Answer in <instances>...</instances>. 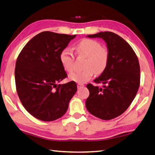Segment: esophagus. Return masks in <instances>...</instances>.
<instances>
[{"instance_id": "1", "label": "esophagus", "mask_w": 155, "mask_h": 155, "mask_svg": "<svg viewBox=\"0 0 155 155\" xmlns=\"http://www.w3.org/2000/svg\"><path fill=\"white\" fill-rule=\"evenodd\" d=\"M84 87V84H78V89H81V88H82V87Z\"/></svg>"}]
</instances>
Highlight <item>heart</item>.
<instances>
[{
  "label": "heart",
  "mask_w": 155,
  "mask_h": 155,
  "mask_svg": "<svg viewBox=\"0 0 155 155\" xmlns=\"http://www.w3.org/2000/svg\"><path fill=\"white\" fill-rule=\"evenodd\" d=\"M78 55L86 57L83 70L75 71L69 75V79L79 84L86 83L92 78L94 74L102 73L109 61V52L106 47L95 40L84 39L75 46ZM63 68L69 73L75 69V57L68 49H65L60 54Z\"/></svg>",
  "instance_id": "obj_1"
}]
</instances>
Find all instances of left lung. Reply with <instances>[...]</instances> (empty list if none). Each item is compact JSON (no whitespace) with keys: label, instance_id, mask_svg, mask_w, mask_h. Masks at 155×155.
I'll return each instance as SVG.
<instances>
[{"label":"left lung","instance_id":"left-lung-1","mask_svg":"<svg viewBox=\"0 0 155 155\" xmlns=\"http://www.w3.org/2000/svg\"><path fill=\"white\" fill-rule=\"evenodd\" d=\"M87 37L105 41L109 61L105 70L94 80L96 84H103V87L87 85L90 96L86 106L96 117L108 120L124 113L137 95L140 80L139 62L131 46L117 34L105 31Z\"/></svg>","mask_w":155,"mask_h":155}]
</instances>
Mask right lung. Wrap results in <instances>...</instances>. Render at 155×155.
Listing matches in <instances>:
<instances>
[{"label": "right lung", "instance_id": "obj_1", "mask_svg": "<svg viewBox=\"0 0 155 155\" xmlns=\"http://www.w3.org/2000/svg\"><path fill=\"white\" fill-rule=\"evenodd\" d=\"M76 37L43 31L32 38L16 61V89L27 111L41 120L61 118L77 91L74 81L57 85L68 76L60 54Z\"/></svg>", "mask_w": 155, "mask_h": 155}]
</instances>
